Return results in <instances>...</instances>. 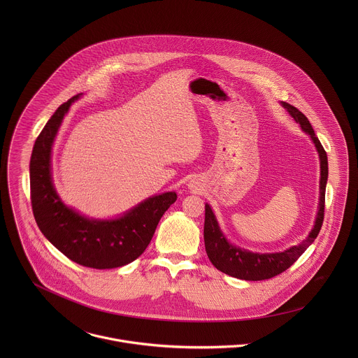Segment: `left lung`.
Listing matches in <instances>:
<instances>
[{"label": "left lung", "mask_w": 358, "mask_h": 358, "mask_svg": "<svg viewBox=\"0 0 358 358\" xmlns=\"http://www.w3.org/2000/svg\"><path fill=\"white\" fill-rule=\"evenodd\" d=\"M282 107L291 114V117L301 125L302 131L310 135L317 153L320 158V201L314 226L308 233L306 240H303L299 245L289 247L282 252L273 254H259L251 252L248 250L233 245L223 234L216 220L215 213L212 212L209 204H205L204 243L205 251L212 264L224 274L231 277L245 280V281H260L268 280L288 267H291L298 257L302 255L308 245L317 238L322 220H324V208H325V187L328 180V158L324 148L321 146L318 138L315 136L311 124L308 122L306 115L299 111L296 107L289 103L281 102Z\"/></svg>", "instance_id": "1"}]
</instances>
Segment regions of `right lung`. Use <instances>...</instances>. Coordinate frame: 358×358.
<instances>
[{
	"mask_svg": "<svg viewBox=\"0 0 358 358\" xmlns=\"http://www.w3.org/2000/svg\"><path fill=\"white\" fill-rule=\"evenodd\" d=\"M63 103L38 135L30 159L31 206L45 238L70 260L92 268H115L142 255L161 216L178 199L175 192L142 201L115 219L87 217L62 201L52 180V145L71 103Z\"/></svg>",
	"mask_w": 358,
	"mask_h": 358,
	"instance_id": "obj_1",
	"label": "right lung"
}]
</instances>
